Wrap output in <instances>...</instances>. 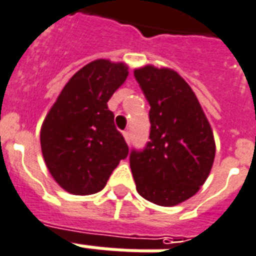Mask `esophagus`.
Segmentation results:
<instances>
[{"label":"esophagus","instance_id":"obj_1","mask_svg":"<svg viewBox=\"0 0 256 256\" xmlns=\"http://www.w3.org/2000/svg\"><path fill=\"white\" fill-rule=\"evenodd\" d=\"M124 136L128 144H130V142H132V132H130V130H126V132H124Z\"/></svg>","mask_w":256,"mask_h":256}]
</instances>
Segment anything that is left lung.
<instances>
[{
	"instance_id": "left-lung-1",
	"label": "left lung",
	"mask_w": 256,
	"mask_h": 256,
	"mask_svg": "<svg viewBox=\"0 0 256 256\" xmlns=\"http://www.w3.org/2000/svg\"><path fill=\"white\" fill-rule=\"evenodd\" d=\"M134 76L150 104L149 142L130 152L136 190L157 206H177L206 182L214 160V132L177 72L146 66Z\"/></svg>"
}]
</instances>
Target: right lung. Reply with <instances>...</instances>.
I'll use <instances>...</instances> for the list:
<instances>
[{"mask_svg":"<svg viewBox=\"0 0 256 256\" xmlns=\"http://www.w3.org/2000/svg\"><path fill=\"white\" fill-rule=\"evenodd\" d=\"M128 67L95 60L72 76L42 124V150L56 182L72 194L104 188L128 154L107 102L128 78Z\"/></svg>","mask_w":256,"mask_h":256,"instance_id":"add662e5","label":"right lung"}]
</instances>
